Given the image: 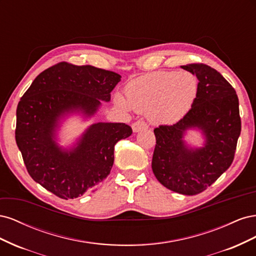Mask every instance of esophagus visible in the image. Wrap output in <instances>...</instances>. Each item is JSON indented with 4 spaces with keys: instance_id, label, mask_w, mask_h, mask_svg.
<instances>
[{
    "instance_id": "1",
    "label": "esophagus",
    "mask_w": 256,
    "mask_h": 256,
    "mask_svg": "<svg viewBox=\"0 0 256 256\" xmlns=\"http://www.w3.org/2000/svg\"><path fill=\"white\" fill-rule=\"evenodd\" d=\"M145 128H147V124L142 120H136L132 124V129H134V132H138V131H140V130L145 129Z\"/></svg>"
}]
</instances>
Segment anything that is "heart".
I'll return each instance as SVG.
<instances>
[{
	"label": "heart",
	"instance_id": "b5f03b06",
	"mask_svg": "<svg viewBox=\"0 0 256 256\" xmlns=\"http://www.w3.org/2000/svg\"><path fill=\"white\" fill-rule=\"evenodd\" d=\"M198 90L196 74L188 72H156L131 81L126 98L118 95L116 102L125 108L148 113L157 124H173L187 113Z\"/></svg>",
	"mask_w": 256,
	"mask_h": 256
}]
</instances>
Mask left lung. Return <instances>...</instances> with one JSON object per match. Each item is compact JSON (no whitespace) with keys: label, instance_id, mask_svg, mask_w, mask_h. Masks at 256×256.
<instances>
[{"label":"left lung","instance_id":"1","mask_svg":"<svg viewBox=\"0 0 256 256\" xmlns=\"http://www.w3.org/2000/svg\"><path fill=\"white\" fill-rule=\"evenodd\" d=\"M182 68L196 76L198 95L182 118L173 125L154 129L156 146L152 168L168 189L194 196L206 190L230 166L242 120L236 90L220 72L203 63ZM191 126L204 130L206 144L203 149L193 151L185 147L182 136Z\"/></svg>","mask_w":256,"mask_h":256}]
</instances>
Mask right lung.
<instances>
[{"mask_svg":"<svg viewBox=\"0 0 256 256\" xmlns=\"http://www.w3.org/2000/svg\"><path fill=\"white\" fill-rule=\"evenodd\" d=\"M120 78L106 69L60 62L38 74L21 97L14 136L23 162L30 176L56 196L76 198L96 190L111 172L115 144L132 134L124 122H98L70 152L52 138L60 114L74 109L92 114L100 100L110 102Z\"/></svg>","mask_w":256,"mask_h":256,"instance_id":"1","label":"right lung"}]
</instances>
